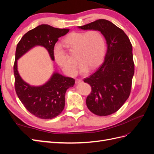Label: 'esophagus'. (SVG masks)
<instances>
[{"label":"esophagus","mask_w":154,"mask_h":154,"mask_svg":"<svg viewBox=\"0 0 154 154\" xmlns=\"http://www.w3.org/2000/svg\"><path fill=\"white\" fill-rule=\"evenodd\" d=\"M82 82V80L80 78H77V79H76V80H75L76 83H80Z\"/></svg>","instance_id":"obj_1"}]
</instances>
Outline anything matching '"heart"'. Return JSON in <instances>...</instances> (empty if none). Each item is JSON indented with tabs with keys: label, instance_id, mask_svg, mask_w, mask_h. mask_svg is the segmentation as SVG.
Listing matches in <instances>:
<instances>
[{
	"label": "heart",
	"instance_id": "obj_1",
	"mask_svg": "<svg viewBox=\"0 0 154 154\" xmlns=\"http://www.w3.org/2000/svg\"><path fill=\"white\" fill-rule=\"evenodd\" d=\"M64 44L71 48L78 49L77 58L80 62V71L86 72L88 69L97 67L103 60L105 53V41L97 30L87 32L74 31L64 39ZM53 54L56 62L69 76L75 75L78 63L65 51L60 45H55Z\"/></svg>",
	"mask_w": 154,
	"mask_h": 154
}]
</instances>
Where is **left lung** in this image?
<instances>
[{"mask_svg":"<svg viewBox=\"0 0 154 154\" xmlns=\"http://www.w3.org/2000/svg\"><path fill=\"white\" fill-rule=\"evenodd\" d=\"M79 28L100 31L107 51L103 62L84 82L91 87L86 104L91 112L106 116L117 112L131 92L134 74L132 45L125 32L111 22L99 19Z\"/></svg>","mask_w":154,"mask_h":154,"instance_id":"left-lung-1","label":"left lung"}]
</instances>
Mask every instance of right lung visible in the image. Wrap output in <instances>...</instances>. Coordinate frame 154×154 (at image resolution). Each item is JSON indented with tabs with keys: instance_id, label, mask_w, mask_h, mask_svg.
I'll use <instances>...</instances> for the list:
<instances>
[{
	"instance_id": "add662e5",
	"label": "right lung",
	"mask_w": 154,
	"mask_h": 154,
	"mask_svg": "<svg viewBox=\"0 0 154 154\" xmlns=\"http://www.w3.org/2000/svg\"><path fill=\"white\" fill-rule=\"evenodd\" d=\"M69 29L55 28L42 24L29 31L18 43L13 66L15 88L18 98L31 114L40 119H53L62 113L65 106V95L75 80L54 72L50 80L42 86L32 87L27 84L17 71V60L35 45H41L48 51L54 60L53 49L60 37L69 32Z\"/></svg>"
}]
</instances>
